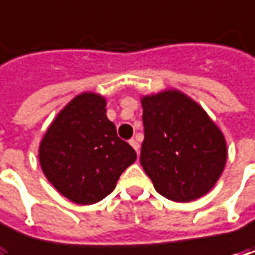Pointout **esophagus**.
Wrapping results in <instances>:
<instances>
[{"mask_svg":"<svg viewBox=\"0 0 255 255\" xmlns=\"http://www.w3.org/2000/svg\"><path fill=\"white\" fill-rule=\"evenodd\" d=\"M129 143H130V146H132L133 149L136 150V153H139V147H140V144H139V142H137L136 139H132V140H129Z\"/></svg>","mask_w":255,"mask_h":255,"instance_id":"esophagus-1","label":"esophagus"}]
</instances>
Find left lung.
Returning a JSON list of instances; mask_svg holds the SVG:
<instances>
[{
  "instance_id": "1",
  "label": "left lung",
  "mask_w": 255,
  "mask_h": 255,
  "mask_svg": "<svg viewBox=\"0 0 255 255\" xmlns=\"http://www.w3.org/2000/svg\"><path fill=\"white\" fill-rule=\"evenodd\" d=\"M144 140L140 164L154 189L171 201L206 196L227 163L221 129L189 95L164 89L143 95Z\"/></svg>"
}]
</instances>
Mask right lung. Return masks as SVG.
<instances>
[{"label": "right lung", "instance_id": "add662e5", "mask_svg": "<svg viewBox=\"0 0 255 255\" xmlns=\"http://www.w3.org/2000/svg\"><path fill=\"white\" fill-rule=\"evenodd\" d=\"M106 98L82 92L48 126L38 149L45 177L64 197L81 206L105 199L136 160L133 147L116 134L106 116Z\"/></svg>", "mask_w": 255, "mask_h": 255}]
</instances>
